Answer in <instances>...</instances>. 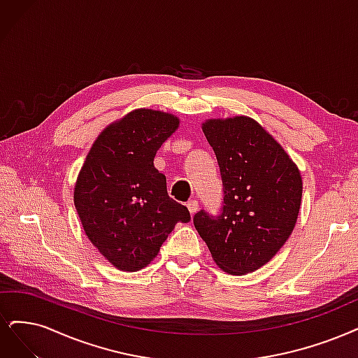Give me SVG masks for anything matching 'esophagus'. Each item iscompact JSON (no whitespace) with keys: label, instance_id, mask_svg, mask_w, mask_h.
Segmentation results:
<instances>
[{"label":"esophagus","instance_id":"1","mask_svg":"<svg viewBox=\"0 0 358 358\" xmlns=\"http://www.w3.org/2000/svg\"><path fill=\"white\" fill-rule=\"evenodd\" d=\"M187 208H189V210H190V214L194 215V214L197 213V209H199V202L193 199V201L187 202Z\"/></svg>","mask_w":358,"mask_h":358}]
</instances>
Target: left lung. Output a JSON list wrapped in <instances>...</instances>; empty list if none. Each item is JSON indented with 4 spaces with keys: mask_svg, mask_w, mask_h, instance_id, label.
<instances>
[{
    "mask_svg": "<svg viewBox=\"0 0 358 358\" xmlns=\"http://www.w3.org/2000/svg\"><path fill=\"white\" fill-rule=\"evenodd\" d=\"M203 134L220 165V215L194 214L193 224L217 266L246 274L267 264L285 245L299 214L298 166L252 117L208 119Z\"/></svg>",
    "mask_w": 358,
    "mask_h": 358,
    "instance_id": "8db88e82",
    "label": "left lung"
}]
</instances>
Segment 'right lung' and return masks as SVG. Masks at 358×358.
<instances>
[{"mask_svg": "<svg viewBox=\"0 0 358 358\" xmlns=\"http://www.w3.org/2000/svg\"><path fill=\"white\" fill-rule=\"evenodd\" d=\"M180 125L171 113L137 109L103 129L75 184L73 202L90 242L112 266L138 271L157 255L189 209L171 199L153 159Z\"/></svg>", "mask_w": 358, "mask_h": 358, "instance_id": "obj_1", "label": "right lung"}]
</instances>
